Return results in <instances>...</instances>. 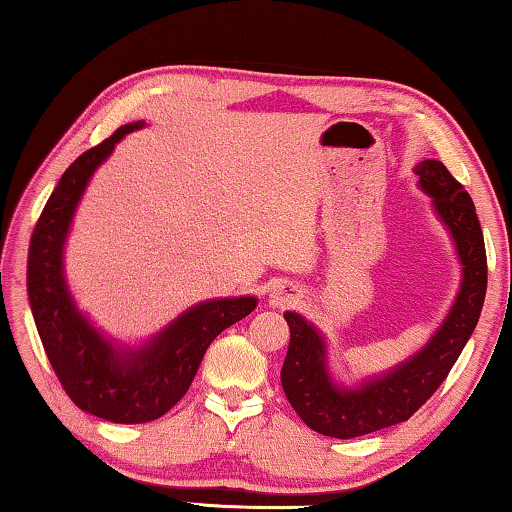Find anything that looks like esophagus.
<instances>
[{
	"label": "esophagus",
	"mask_w": 512,
	"mask_h": 512,
	"mask_svg": "<svg viewBox=\"0 0 512 512\" xmlns=\"http://www.w3.org/2000/svg\"><path fill=\"white\" fill-rule=\"evenodd\" d=\"M296 298H298V291L293 289L291 284H277V287H273V291L268 293V305L287 307Z\"/></svg>",
	"instance_id": "34e87169"
}]
</instances>
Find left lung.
Instances as JSON below:
<instances>
[{
	"mask_svg": "<svg viewBox=\"0 0 512 512\" xmlns=\"http://www.w3.org/2000/svg\"><path fill=\"white\" fill-rule=\"evenodd\" d=\"M415 173L420 176V189L433 198V210L454 239L463 266L461 289L443 325L424 348L357 388L336 386L329 377L325 339L318 329L296 311L284 314L291 329L280 372L284 395L302 422L323 436L357 438L409 420L438 391L479 323L488 262L472 198L443 162L422 160Z\"/></svg>",
	"mask_w": 512,
	"mask_h": 512,
	"instance_id": "obj_1",
	"label": "left lung"
}]
</instances>
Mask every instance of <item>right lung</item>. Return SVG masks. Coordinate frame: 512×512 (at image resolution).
I'll use <instances>...</instances> for the list:
<instances>
[{
    "instance_id": "right-lung-1",
    "label": "right lung",
    "mask_w": 512,
    "mask_h": 512,
    "mask_svg": "<svg viewBox=\"0 0 512 512\" xmlns=\"http://www.w3.org/2000/svg\"><path fill=\"white\" fill-rule=\"evenodd\" d=\"M142 126L133 121L117 128L69 164L36 223L27 262L29 305L58 381L81 411L117 424L162 418L192 386L210 343L257 307L253 296L198 302L142 348H121L76 307L63 273L69 225L92 173Z\"/></svg>"
}]
</instances>
